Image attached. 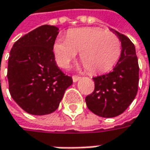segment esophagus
I'll return each mask as SVG.
<instances>
[{
    "label": "esophagus",
    "instance_id": "esophagus-1",
    "mask_svg": "<svg viewBox=\"0 0 150 150\" xmlns=\"http://www.w3.org/2000/svg\"><path fill=\"white\" fill-rule=\"evenodd\" d=\"M79 79H80V77H79V76H77V75H73V76H72V81H73V82H77V81H79Z\"/></svg>",
    "mask_w": 150,
    "mask_h": 150
}]
</instances>
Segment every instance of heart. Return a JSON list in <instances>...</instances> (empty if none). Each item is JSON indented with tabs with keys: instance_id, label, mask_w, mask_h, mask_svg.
<instances>
[{
	"instance_id": "1",
	"label": "heart",
	"mask_w": 150,
	"mask_h": 150,
	"mask_svg": "<svg viewBox=\"0 0 150 150\" xmlns=\"http://www.w3.org/2000/svg\"><path fill=\"white\" fill-rule=\"evenodd\" d=\"M56 62L67 67L80 52V60L90 73L110 71L119 60L122 42L116 34L100 28H79L70 29L67 39L57 38L53 45Z\"/></svg>"
}]
</instances>
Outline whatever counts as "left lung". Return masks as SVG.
<instances>
[{"mask_svg": "<svg viewBox=\"0 0 150 150\" xmlns=\"http://www.w3.org/2000/svg\"><path fill=\"white\" fill-rule=\"evenodd\" d=\"M114 33L122 42L118 62L109 73L93 78L94 90L85 98L87 106L102 117L119 116L131 105L138 93L139 67L133 43L126 35Z\"/></svg>", "mask_w": 150, "mask_h": 150, "instance_id": "left-lung-1", "label": "left lung"}]
</instances>
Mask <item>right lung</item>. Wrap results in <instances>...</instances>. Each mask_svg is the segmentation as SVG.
Masks as SVG:
<instances>
[{
    "label": "right lung",
    "mask_w": 150,
    "mask_h": 150,
    "mask_svg": "<svg viewBox=\"0 0 150 150\" xmlns=\"http://www.w3.org/2000/svg\"><path fill=\"white\" fill-rule=\"evenodd\" d=\"M55 26L43 25L15 42L8 59L7 79L11 98L24 111L42 116L58 108L72 79L57 66L53 45Z\"/></svg>",
    "instance_id": "1"
}]
</instances>
